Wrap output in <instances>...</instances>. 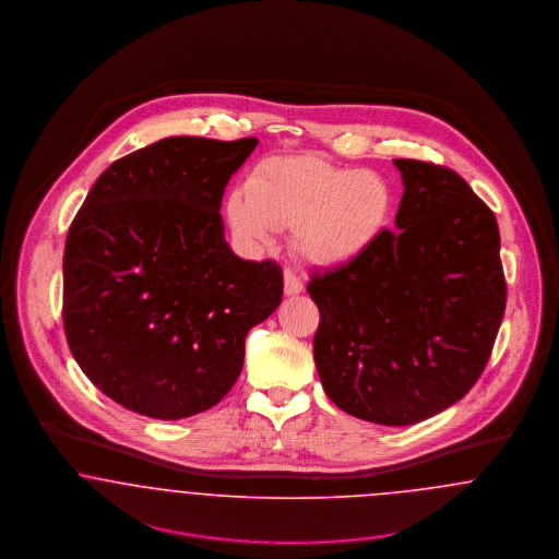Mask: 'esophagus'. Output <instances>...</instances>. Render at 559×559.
I'll use <instances>...</instances> for the list:
<instances>
[{"instance_id": "1", "label": "esophagus", "mask_w": 559, "mask_h": 559, "mask_svg": "<svg viewBox=\"0 0 559 559\" xmlns=\"http://www.w3.org/2000/svg\"><path fill=\"white\" fill-rule=\"evenodd\" d=\"M284 293L288 294V296L302 293V282L296 277L293 269L284 271Z\"/></svg>"}]
</instances>
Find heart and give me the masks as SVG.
<instances>
[{
	"label": "heart",
	"instance_id": "b5f03b06",
	"mask_svg": "<svg viewBox=\"0 0 559 559\" xmlns=\"http://www.w3.org/2000/svg\"><path fill=\"white\" fill-rule=\"evenodd\" d=\"M389 182L322 157H273L259 164L227 200L229 225L243 243H269L294 229V248L311 265L343 266L364 254L389 218Z\"/></svg>",
	"mask_w": 559,
	"mask_h": 559
}]
</instances>
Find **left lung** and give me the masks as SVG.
<instances>
[{"instance_id": "left-lung-1", "label": "left lung", "mask_w": 559, "mask_h": 559, "mask_svg": "<svg viewBox=\"0 0 559 559\" xmlns=\"http://www.w3.org/2000/svg\"><path fill=\"white\" fill-rule=\"evenodd\" d=\"M404 195L393 231L347 265L311 273L313 338L325 395L386 427L456 404L481 377L507 284L499 225L454 170L395 159Z\"/></svg>"}]
</instances>
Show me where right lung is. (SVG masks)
I'll use <instances>...</instances> for the list:
<instances>
[{
  "instance_id": "1",
  "label": "right lung",
  "mask_w": 559,
  "mask_h": 559,
  "mask_svg": "<svg viewBox=\"0 0 559 559\" xmlns=\"http://www.w3.org/2000/svg\"><path fill=\"white\" fill-rule=\"evenodd\" d=\"M257 139L170 136L114 162L75 214L62 259L69 349L107 397L178 420L216 406L246 334L284 294L273 261L225 241L221 202Z\"/></svg>"
}]
</instances>
